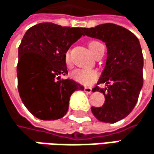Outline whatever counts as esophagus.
Wrapping results in <instances>:
<instances>
[{
    "label": "esophagus",
    "instance_id": "1",
    "mask_svg": "<svg viewBox=\"0 0 154 154\" xmlns=\"http://www.w3.org/2000/svg\"><path fill=\"white\" fill-rule=\"evenodd\" d=\"M84 91L87 94H90V93H92V88L89 87H86V88H84Z\"/></svg>",
    "mask_w": 154,
    "mask_h": 154
}]
</instances>
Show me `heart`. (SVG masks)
Listing matches in <instances>:
<instances>
[{
  "instance_id": "heart-1",
  "label": "heart",
  "mask_w": 154,
  "mask_h": 154,
  "mask_svg": "<svg viewBox=\"0 0 154 154\" xmlns=\"http://www.w3.org/2000/svg\"><path fill=\"white\" fill-rule=\"evenodd\" d=\"M100 45H101V43H99L98 42H96V41H92L88 43V47L94 55ZM65 62L68 67L71 66L70 50H66L65 53ZM71 76L74 81H76L77 82L82 83L83 85H90V84L94 83L98 78L97 72L95 70H91V69H75L72 72Z\"/></svg>"
}]
</instances>
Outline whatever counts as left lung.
<instances>
[{
	"instance_id": "1",
	"label": "left lung",
	"mask_w": 154,
	"mask_h": 154,
	"mask_svg": "<svg viewBox=\"0 0 154 154\" xmlns=\"http://www.w3.org/2000/svg\"><path fill=\"white\" fill-rule=\"evenodd\" d=\"M84 33L101 40L107 48V59L98 83L107 88L96 86L92 91L105 96L101 107H91L92 113L100 122L114 123L127 117L136 106L144 84V57L137 37L122 26L103 24L84 28Z\"/></svg>"
}]
</instances>
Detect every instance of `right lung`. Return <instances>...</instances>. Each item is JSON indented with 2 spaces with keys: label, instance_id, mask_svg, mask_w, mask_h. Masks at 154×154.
Instances as JSON below:
<instances>
[{
  "label": "right lung",
  "instance_id": "right-lung-1",
  "mask_svg": "<svg viewBox=\"0 0 154 154\" xmlns=\"http://www.w3.org/2000/svg\"><path fill=\"white\" fill-rule=\"evenodd\" d=\"M82 27L41 23L29 28L18 48L17 87L23 104L36 118L57 120L68 111L71 95L84 88L70 79L65 53L83 34Z\"/></svg>",
  "mask_w": 154,
  "mask_h": 154
}]
</instances>
